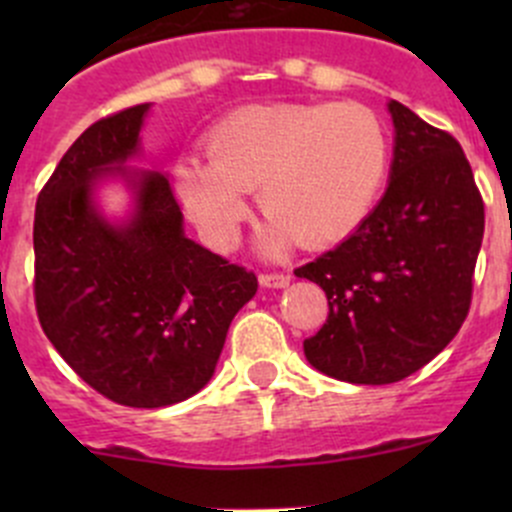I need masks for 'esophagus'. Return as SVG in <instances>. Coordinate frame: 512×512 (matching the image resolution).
Listing matches in <instances>:
<instances>
[{
  "mask_svg": "<svg viewBox=\"0 0 512 512\" xmlns=\"http://www.w3.org/2000/svg\"><path fill=\"white\" fill-rule=\"evenodd\" d=\"M292 277L285 275V272H262L260 275V285L262 287H272V289H282L289 285Z\"/></svg>",
  "mask_w": 512,
  "mask_h": 512,
  "instance_id": "34e87169",
  "label": "esophagus"
}]
</instances>
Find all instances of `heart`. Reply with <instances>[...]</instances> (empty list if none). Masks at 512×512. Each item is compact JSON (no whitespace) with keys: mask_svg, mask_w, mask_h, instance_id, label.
Segmentation results:
<instances>
[{"mask_svg":"<svg viewBox=\"0 0 512 512\" xmlns=\"http://www.w3.org/2000/svg\"><path fill=\"white\" fill-rule=\"evenodd\" d=\"M205 156L173 173L185 213L215 250L245 223L247 195L270 218L265 242L309 250L342 242L374 208L389 160L384 126L359 103H252L220 118Z\"/></svg>","mask_w":512,"mask_h":512,"instance_id":"obj_1","label":"heart"}]
</instances>
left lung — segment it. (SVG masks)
Segmentation results:
<instances>
[{"instance_id": "obj_1", "label": "left lung", "mask_w": 512, "mask_h": 512, "mask_svg": "<svg viewBox=\"0 0 512 512\" xmlns=\"http://www.w3.org/2000/svg\"><path fill=\"white\" fill-rule=\"evenodd\" d=\"M389 111L396 138L384 198L342 245L294 270L329 302L304 356L349 384H394L448 347L471 309L483 242V198L461 143L404 103Z\"/></svg>"}]
</instances>
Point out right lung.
Listing matches in <instances>:
<instances>
[{"label":"right lung","instance_id":"add662e5","mask_svg":"<svg viewBox=\"0 0 512 512\" xmlns=\"http://www.w3.org/2000/svg\"><path fill=\"white\" fill-rule=\"evenodd\" d=\"M146 113L141 103L86 128L41 188L34 302L49 342L91 389L121 406L160 409L208 384L257 277L185 237L165 175L123 168L138 153ZM106 174H123L137 193L123 226L93 203Z\"/></svg>","mask_w":512,"mask_h":512}]
</instances>
